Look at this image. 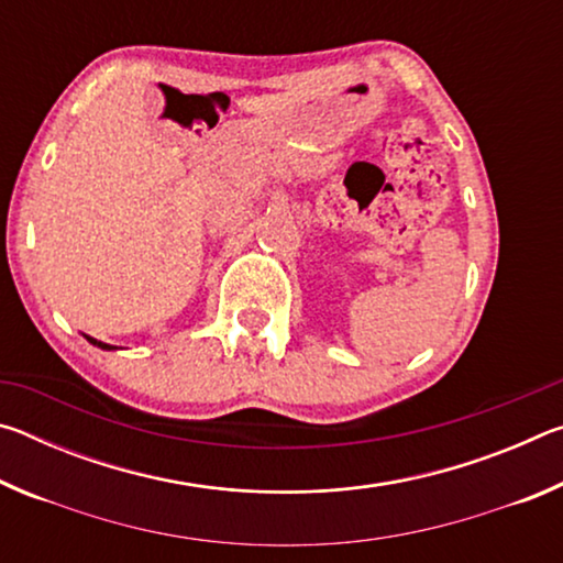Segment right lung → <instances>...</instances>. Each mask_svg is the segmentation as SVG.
Listing matches in <instances>:
<instances>
[{"mask_svg":"<svg viewBox=\"0 0 563 563\" xmlns=\"http://www.w3.org/2000/svg\"><path fill=\"white\" fill-rule=\"evenodd\" d=\"M91 345H97V347H101V350H113V345H107V342H99V340H93V338H87Z\"/></svg>","mask_w":563,"mask_h":563,"instance_id":"add662e5","label":"right lung"}]
</instances>
